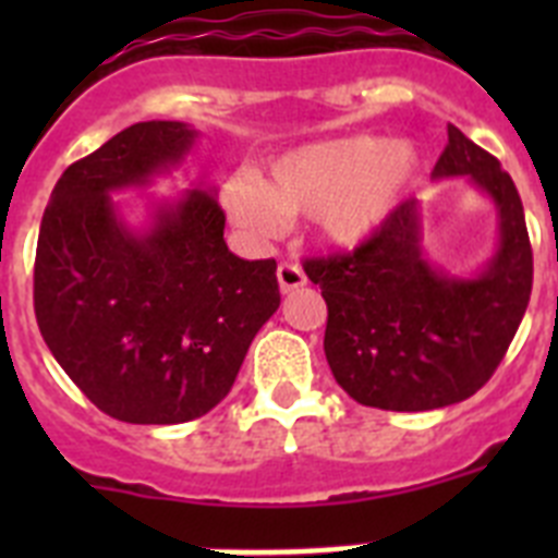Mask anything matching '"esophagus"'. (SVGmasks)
Listing matches in <instances>:
<instances>
[{
  "instance_id": "1",
  "label": "esophagus",
  "mask_w": 558,
  "mask_h": 558,
  "mask_svg": "<svg viewBox=\"0 0 558 558\" xmlns=\"http://www.w3.org/2000/svg\"><path fill=\"white\" fill-rule=\"evenodd\" d=\"M276 279H279V290L282 293H293V290L304 288L307 284V276H304V270L299 268V265H279V270H276Z\"/></svg>"
}]
</instances>
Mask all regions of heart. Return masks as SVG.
<instances>
[{
	"instance_id": "heart-1",
	"label": "heart",
	"mask_w": 558,
	"mask_h": 558,
	"mask_svg": "<svg viewBox=\"0 0 558 558\" xmlns=\"http://www.w3.org/2000/svg\"><path fill=\"white\" fill-rule=\"evenodd\" d=\"M422 156L411 142H386L372 133L332 136L276 156L268 181L234 175L223 206L251 236L282 231L284 218L310 215L315 236L329 248H360L388 223Z\"/></svg>"
}]
</instances>
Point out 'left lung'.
<instances>
[{"mask_svg":"<svg viewBox=\"0 0 558 558\" xmlns=\"http://www.w3.org/2000/svg\"><path fill=\"white\" fill-rule=\"evenodd\" d=\"M430 179H470L495 204L497 243L475 274L452 276L427 256L416 198L352 254L304 263L329 310L327 363L360 405L436 411L472 397L500 366L529 307L534 256L509 172L450 125Z\"/></svg>","mask_w":558,"mask_h":558,"instance_id":"1","label":"left lung"}]
</instances>
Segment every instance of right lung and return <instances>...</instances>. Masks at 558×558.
<instances>
[{"label":"right lung","mask_w":558,"mask_h":558,"mask_svg":"<svg viewBox=\"0 0 558 558\" xmlns=\"http://www.w3.org/2000/svg\"><path fill=\"white\" fill-rule=\"evenodd\" d=\"M198 142L186 122H136L63 170L36 248V322L52 357L102 413L181 425L234 386L279 310L274 259H240L211 186L150 198L140 226L113 192L145 190Z\"/></svg>","instance_id":"1"}]
</instances>
